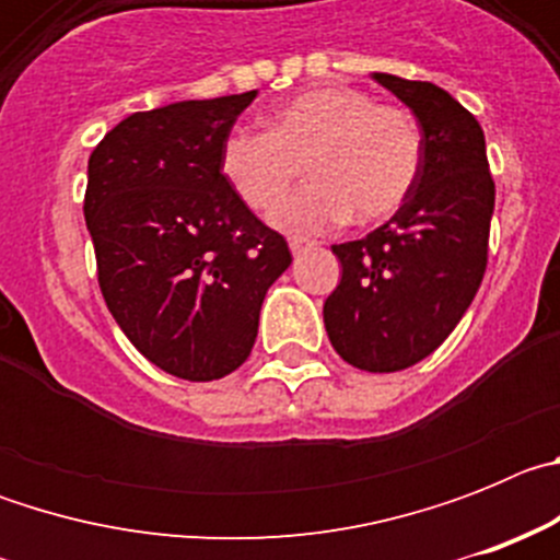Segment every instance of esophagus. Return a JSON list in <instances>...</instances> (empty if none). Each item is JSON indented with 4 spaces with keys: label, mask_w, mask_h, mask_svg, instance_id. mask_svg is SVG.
<instances>
[{
    "label": "esophagus",
    "mask_w": 560,
    "mask_h": 560,
    "mask_svg": "<svg viewBox=\"0 0 560 560\" xmlns=\"http://www.w3.org/2000/svg\"><path fill=\"white\" fill-rule=\"evenodd\" d=\"M289 246H291V252H294V255H300V252H308V249H314V246H316V241H308V237H291V241H289Z\"/></svg>",
    "instance_id": "34e87169"
}]
</instances>
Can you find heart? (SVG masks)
I'll use <instances>...</instances> for the list:
<instances>
[{"mask_svg": "<svg viewBox=\"0 0 560 560\" xmlns=\"http://www.w3.org/2000/svg\"><path fill=\"white\" fill-rule=\"evenodd\" d=\"M420 162L423 140L412 114L350 86L289 97L269 112L266 133L232 131L221 148V176L255 212L276 207L306 165L315 182L271 212L291 232L389 219L409 199Z\"/></svg>", "mask_w": 560, "mask_h": 560, "instance_id": "obj_1", "label": "heart"}]
</instances>
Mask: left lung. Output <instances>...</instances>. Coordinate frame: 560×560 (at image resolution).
Masks as SVG:
<instances>
[{
    "instance_id": "obj_1",
    "label": "left lung",
    "mask_w": 560,
    "mask_h": 560,
    "mask_svg": "<svg viewBox=\"0 0 560 560\" xmlns=\"http://www.w3.org/2000/svg\"><path fill=\"white\" fill-rule=\"evenodd\" d=\"M373 78L418 117L423 162L387 224L334 246L341 280L323 314L348 364L395 373L434 353L471 305L488 266L497 187L482 126L446 89L387 72Z\"/></svg>"
}]
</instances>
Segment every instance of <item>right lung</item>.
Returning <instances> with one entry per match:
<instances>
[{"mask_svg": "<svg viewBox=\"0 0 560 560\" xmlns=\"http://www.w3.org/2000/svg\"><path fill=\"white\" fill-rule=\"evenodd\" d=\"M244 95L137 112L89 156L83 199L97 283L131 345L185 381L230 375L252 353L260 305L291 264L221 176Z\"/></svg>", "mask_w": 560, "mask_h": 560, "instance_id": "add662e5", "label": "right lung"}]
</instances>
